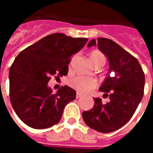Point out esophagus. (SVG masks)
<instances>
[{"instance_id": "esophagus-1", "label": "esophagus", "mask_w": 153, "mask_h": 153, "mask_svg": "<svg viewBox=\"0 0 153 153\" xmlns=\"http://www.w3.org/2000/svg\"><path fill=\"white\" fill-rule=\"evenodd\" d=\"M82 97V94L79 93H76V98H79V97Z\"/></svg>"}]
</instances>
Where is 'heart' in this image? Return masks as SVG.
Segmentation results:
<instances>
[{
	"instance_id": "obj_1",
	"label": "heart",
	"mask_w": 153,
	"mask_h": 153,
	"mask_svg": "<svg viewBox=\"0 0 153 153\" xmlns=\"http://www.w3.org/2000/svg\"><path fill=\"white\" fill-rule=\"evenodd\" d=\"M88 60L94 68L96 66H103L106 62V58L99 51H92L88 53ZM70 85L78 92L88 93L94 89L97 86L96 81L90 78L75 77L70 81Z\"/></svg>"
}]
</instances>
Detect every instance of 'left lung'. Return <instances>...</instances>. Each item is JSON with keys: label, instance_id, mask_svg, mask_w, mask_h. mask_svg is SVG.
Listing matches in <instances>:
<instances>
[{"label": "left lung", "instance_id": "obj_1", "mask_svg": "<svg viewBox=\"0 0 153 153\" xmlns=\"http://www.w3.org/2000/svg\"><path fill=\"white\" fill-rule=\"evenodd\" d=\"M97 46L107 58L109 71L99 88L103 97H109V102L102 103L95 97L94 106L82 113L85 124L101 133L117 130L131 119L144 91L145 76L138 60L112 40L98 38L93 39L88 47ZM113 72L115 75L109 76Z\"/></svg>", "mask_w": 153, "mask_h": 153}]
</instances>
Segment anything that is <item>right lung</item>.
I'll return each mask as SVG.
<instances>
[{
  "label": "right lung",
  "instance_id": "obj_1",
  "mask_svg": "<svg viewBox=\"0 0 153 153\" xmlns=\"http://www.w3.org/2000/svg\"><path fill=\"white\" fill-rule=\"evenodd\" d=\"M88 38L53 33L42 38L19 54L10 69V99L22 121L42 129L60 121L65 106L76 92L63 86L54 93L48 86L51 75H66L70 57L79 52Z\"/></svg>",
  "mask_w": 153,
  "mask_h": 153
}]
</instances>
